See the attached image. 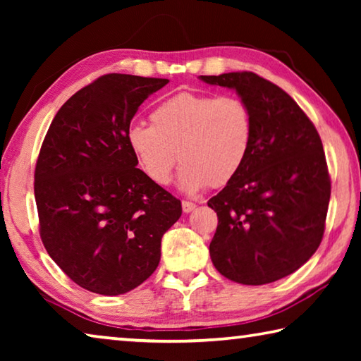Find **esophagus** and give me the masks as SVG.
Returning a JSON list of instances; mask_svg holds the SVG:
<instances>
[{
	"instance_id": "34e87169",
	"label": "esophagus",
	"mask_w": 361,
	"mask_h": 361,
	"mask_svg": "<svg viewBox=\"0 0 361 361\" xmlns=\"http://www.w3.org/2000/svg\"><path fill=\"white\" fill-rule=\"evenodd\" d=\"M181 207H183V212H185V213H191L195 209V204L189 202V200H183Z\"/></svg>"
}]
</instances>
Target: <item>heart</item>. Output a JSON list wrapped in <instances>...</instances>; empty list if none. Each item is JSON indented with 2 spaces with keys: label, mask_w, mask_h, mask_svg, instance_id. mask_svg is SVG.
<instances>
[{
  "label": "heart",
  "mask_w": 361,
  "mask_h": 361,
  "mask_svg": "<svg viewBox=\"0 0 361 361\" xmlns=\"http://www.w3.org/2000/svg\"><path fill=\"white\" fill-rule=\"evenodd\" d=\"M149 119L151 126L130 127L127 143L140 169L157 186L172 181L176 159L183 162L180 186L185 191L226 186L252 148V111L235 95L180 92L159 103Z\"/></svg>",
  "instance_id": "1"
}]
</instances>
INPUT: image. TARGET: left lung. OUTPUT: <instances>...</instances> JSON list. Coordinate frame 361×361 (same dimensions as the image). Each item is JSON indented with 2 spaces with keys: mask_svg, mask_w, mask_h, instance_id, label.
<instances>
[{
  "mask_svg": "<svg viewBox=\"0 0 361 361\" xmlns=\"http://www.w3.org/2000/svg\"><path fill=\"white\" fill-rule=\"evenodd\" d=\"M200 79L234 89L253 118L245 164L209 200L218 215L212 262L232 282H276L307 262L323 239L331 180L320 135L285 90L252 71Z\"/></svg>",
  "mask_w": 361,
  "mask_h": 361,
  "instance_id": "1",
  "label": "left lung"
}]
</instances>
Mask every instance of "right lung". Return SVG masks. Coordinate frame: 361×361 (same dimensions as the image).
<instances>
[{
  "instance_id": "add662e5",
  "label": "right lung",
  "mask_w": 361,
  "mask_h": 361,
  "mask_svg": "<svg viewBox=\"0 0 361 361\" xmlns=\"http://www.w3.org/2000/svg\"><path fill=\"white\" fill-rule=\"evenodd\" d=\"M169 79L100 76L59 109L35 169L39 235L47 253L84 290L118 296L161 261L162 235L181 202L152 183L127 143L138 106Z\"/></svg>"
}]
</instances>
